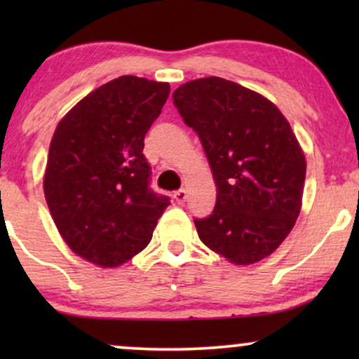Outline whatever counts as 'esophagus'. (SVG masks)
<instances>
[{"instance_id":"esophagus-1","label":"esophagus","mask_w":359,"mask_h":359,"mask_svg":"<svg viewBox=\"0 0 359 359\" xmlns=\"http://www.w3.org/2000/svg\"><path fill=\"white\" fill-rule=\"evenodd\" d=\"M186 198H188V194H186L184 189H180V191H176V193H175V201L178 204H183Z\"/></svg>"}]
</instances>
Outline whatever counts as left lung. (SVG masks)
<instances>
[{
  "instance_id": "8db88e82",
  "label": "left lung",
  "mask_w": 359,
  "mask_h": 359,
  "mask_svg": "<svg viewBox=\"0 0 359 359\" xmlns=\"http://www.w3.org/2000/svg\"><path fill=\"white\" fill-rule=\"evenodd\" d=\"M173 102L199 135L217 186L212 214L194 219L205 247L233 264L271 255L301 212L306 156L281 111L219 76L181 85Z\"/></svg>"
}]
</instances>
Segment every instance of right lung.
Masks as SVG:
<instances>
[{
    "label": "right lung",
    "instance_id": "add662e5",
    "mask_svg": "<svg viewBox=\"0 0 359 359\" xmlns=\"http://www.w3.org/2000/svg\"><path fill=\"white\" fill-rule=\"evenodd\" d=\"M168 95V83L119 76L83 97L53 132L47 205L68 247L97 266H119L142 252L170 205L150 189L144 155Z\"/></svg>",
    "mask_w": 359,
    "mask_h": 359
}]
</instances>
